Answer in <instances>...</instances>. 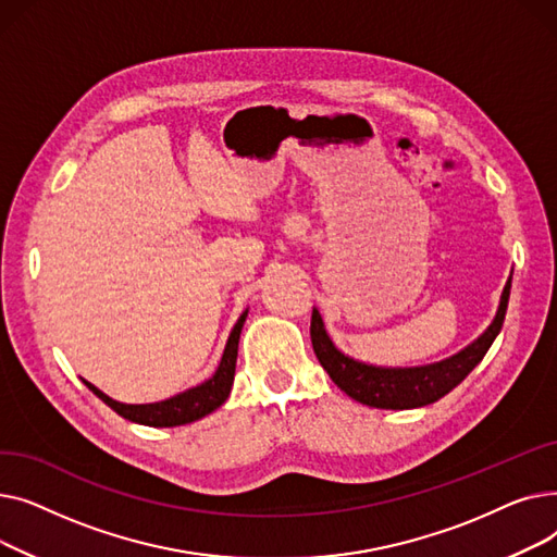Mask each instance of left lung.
I'll list each match as a JSON object with an SVG mask.
<instances>
[{"label":"left lung","mask_w":557,"mask_h":557,"mask_svg":"<svg viewBox=\"0 0 557 557\" xmlns=\"http://www.w3.org/2000/svg\"><path fill=\"white\" fill-rule=\"evenodd\" d=\"M510 282L512 277L504 288L499 311H496L492 325L472 345H467L458 355L445 361H437L431 366H418V368H379V366L361 363L352 357L343 355L341 349L332 343L318 309H313L311 313L313 352L320 366H323L332 376V382L345 395L366 406L401 411V408H420V406L433 404L441 397H445L449 391H454L462 379L481 363L494 338L499 336L504 327L506 309H508Z\"/></svg>","instance_id":"8db88e82"}]
</instances>
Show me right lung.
Returning a JSON list of instances; mask_svg holds the SVG:
<instances>
[{
	"label": "right lung",
	"instance_id": "add662e5",
	"mask_svg": "<svg viewBox=\"0 0 557 557\" xmlns=\"http://www.w3.org/2000/svg\"><path fill=\"white\" fill-rule=\"evenodd\" d=\"M246 315H248V311H244L237 320V325L232 327L216 372L208 379V382H202L200 386H194L181 395L169 397L164 401H156V404H122V401H114L106 393H101L90 382H85V379H83V384L90 388L101 401H106L114 413H120L122 418H126L131 422H137L144 426H181V424L196 422L205 416H210L212 411H216V408L230 395V388L234 382V368H237L239 336H242V327L246 323Z\"/></svg>",
	"mask_w": 557,
	"mask_h": 557
}]
</instances>
